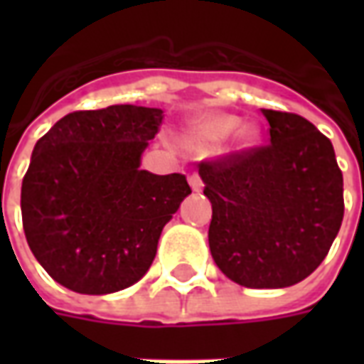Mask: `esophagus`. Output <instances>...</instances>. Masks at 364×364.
I'll use <instances>...</instances> for the list:
<instances>
[{
  "label": "esophagus",
  "instance_id": "obj_1",
  "mask_svg": "<svg viewBox=\"0 0 364 364\" xmlns=\"http://www.w3.org/2000/svg\"><path fill=\"white\" fill-rule=\"evenodd\" d=\"M189 185L191 189L193 191H203V187H205V183H203V179H200V175L198 173H191L189 175Z\"/></svg>",
  "mask_w": 364,
  "mask_h": 364
}]
</instances>
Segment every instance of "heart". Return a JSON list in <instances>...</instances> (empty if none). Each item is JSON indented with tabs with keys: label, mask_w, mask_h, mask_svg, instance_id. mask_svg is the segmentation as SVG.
Returning a JSON list of instances; mask_svg holds the SVG:
<instances>
[{
	"label": "heart",
	"mask_w": 364,
	"mask_h": 364,
	"mask_svg": "<svg viewBox=\"0 0 364 364\" xmlns=\"http://www.w3.org/2000/svg\"><path fill=\"white\" fill-rule=\"evenodd\" d=\"M237 124H240V119L234 114H224V112L208 114L198 122L197 134L205 142H220L236 130ZM259 138L261 132L255 124H244V127L237 128L236 140L240 146H253V144L259 142Z\"/></svg>",
	"instance_id": "obj_1"
}]
</instances>
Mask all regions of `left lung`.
Returning a JSON list of instances; mask_svg holds the SVG:
<instances>
[{
	"instance_id": "1",
	"label": "left lung",
	"mask_w": 364,
	"mask_h": 364,
	"mask_svg": "<svg viewBox=\"0 0 364 364\" xmlns=\"http://www.w3.org/2000/svg\"><path fill=\"white\" fill-rule=\"evenodd\" d=\"M261 112L271 142L205 159L198 173L213 203L214 263L247 289H284L326 259L343 220V173L310 120Z\"/></svg>"
}]
</instances>
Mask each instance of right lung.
Here are the masks:
<instances>
[{
    "instance_id": "1",
    "label": "right lung",
    "mask_w": 364,
    "mask_h": 364,
    "mask_svg": "<svg viewBox=\"0 0 364 364\" xmlns=\"http://www.w3.org/2000/svg\"><path fill=\"white\" fill-rule=\"evenodd\" d=\"M164 111L111 105L60 119L36 142L21 187L23 230L62 287L109 294L140 281L161 230L191 193L185 175L140 169Z\"/></svg>"
}]
</instances>
